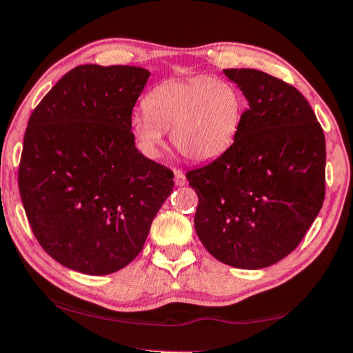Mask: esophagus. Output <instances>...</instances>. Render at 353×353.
Instances as JSON below:
<instances>
[{"label":"esophagus","instance_id":"1","mask_svg":"<svg viewBox=\"0 0 353 353\" xmlns=\"http://www.w3.org/2000/svg\"><path fill=\"white\" fill-rule=\"evenodd\" d=\"M174 182H176L177 187H182V185H185V183H187L185 174H183V171L179 170V168H174Z\"/></svg>","mask_w":353,"mask_h":353}]
</instances>
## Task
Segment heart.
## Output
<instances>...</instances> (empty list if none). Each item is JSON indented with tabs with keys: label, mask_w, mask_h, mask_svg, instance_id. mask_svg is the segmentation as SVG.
<instances>
[{
	"label": "heart",
	"mask_w": 353,
	"mask_h": 353,
	"mask_svg": "<svg viewBox=\"0 0 353 353\" xmlns=\"http://www.w3.org/2000/svg\"><path fill=\"white\" fill-rule=\"evenodd\" d=\"M135 114L132 130L150 157L159 154L163 135L192 161H210L226 154L242 128L247 102L234 83L223 78L194 77L154 86Z\"/></svg>",
	"instance_id": "1"
}]
</instances>
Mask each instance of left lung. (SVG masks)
I'll return each mask as SVG.
<instances>
[{
    "instance_id": "8db88e82",
    "label": "left lung",
    "mask_w": 353,
    "mask_h": 353,
    "mask_svg": "<svg viewBox=\"0 0 353 353\" xmlns=\"http://www.w3.org/2000/svg\"><path fill=\"white\" fill-rule=\"evenodd\" d=\"M247 97L226 154L187 172L194 229L223 264L256 270L299 247L325 199V137L299 89L256 69H226Z\"/></svg>"
}]
</instances>
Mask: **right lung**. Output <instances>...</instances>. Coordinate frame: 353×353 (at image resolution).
<instances>
[{"mask_svg":"<svg viewBox=\"0 0 353 353\" xmlns=\"http://www.w3.org/2000/svg\"><path fill=\"white\" fill-rule=\"evenodd\" d=\"M150 72L85 64L32 111L19 190L32 234L61 265L108 275L135 259L174 187L172 171L138 152L132 111Z\"/></svg>","mask_w":353,"mask_h":353,"instance_id":"obj_1","label":"right lung"}]
</instances>
